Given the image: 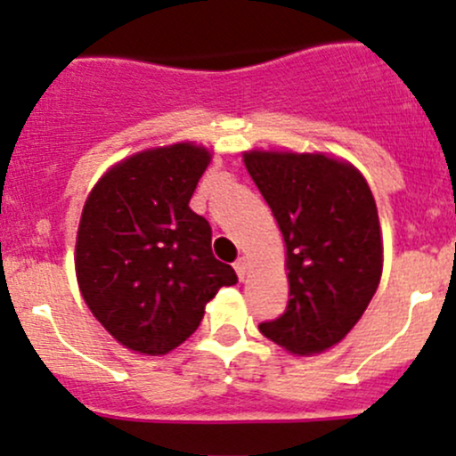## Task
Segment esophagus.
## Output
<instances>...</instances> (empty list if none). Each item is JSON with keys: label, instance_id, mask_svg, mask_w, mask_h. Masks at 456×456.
Listing matches in <instances>:
<instances>
[{"label": "esophagus", "instance_id": "obj_1", "mask_svg": "<svg viewBox=\"0 0 456 456\" xmlns=\"http://www.w3.org/2000/svg\"><path fill=\"white\" fill-rule=\"evenodd\" d=\"M233 268H236V273H238V280H244V277H247V273H248V262L244 260V257H240V260L236 262V265H233Z\"/></svg>", "mask_w": 456, "mask_h": 456}]
</instances>
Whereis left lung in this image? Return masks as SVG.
<instances>
[{
	"label": "left lung",
	"mask_w": 456,
	"mask_h": 456,
	"mask_svg": "<svg viewBox=\"0 0 456 456\" xmlns=\"http://www.w3.org/2000/svg\"><path fill=\"white\" fill-rule=\"evenodd\" d=\"M286 247L289 305L260 332L295 356L341 343L380 284L382 232L365 176L325 152L244 151Z\"/></svg>",
	"instance_id": "left-lung-1"
}]
</instances>
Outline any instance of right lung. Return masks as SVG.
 Here are the masks:
<instances>
[{
  "label": "right lung",
  "mask_w": 456,
  "mask_h": 456,
  "mask_svg": "<svg viewBox=\"0 0 456 456\" xmlns=\"http://www.w3.org/2000/svg\"><path fill=\"white\" fill-rule=\"evenodd\" d=\"M212 151L194 142L146 148L104 172L76 233V280L91 314L126 349L164 356L188 341L233 268L190 209Z\"/></svg>",
  "instance_id": "add662e5"
}]
</instances>
